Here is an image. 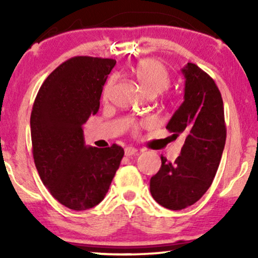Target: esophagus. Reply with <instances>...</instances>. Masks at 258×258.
I'll return each instance as SVG.
<instances>
[{"mask_svg":"<svg viewBox=\"0 0 258 258\" xmlns=\"http://www.w3.org/2000/svg\"><path fill=\"white\" fill-rule=\"evenodd\" d=\"M137 152H138V150L136 149L135 147H127L125 149V155L126 156H132V155H135V154Z\"/></svg>","mask_w":258,"mask_h":258,"instance_id":"34e87169","label":"esophagus"}]
</instances>
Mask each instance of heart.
Wrapping results in <instances>:
<instances>
[{"label":"heart","mask_w":258,"mask_h":258,"mask_svg":"<svg viewBox=\"0 0 258 258\" xmlns=\"http://www.w3.org/2000/svg\"><path fill=\"white\" fill-rule=\"evenodd\" d=\"M132 74L141 86L142 91L146 94L161 93L170 84L168 74L165 67L155 59H142L132 68ZM112 85V81L106 82L104 87V97L108 94Z\"/></svg>","instance_id":"b5f03b06"}]
</instances>
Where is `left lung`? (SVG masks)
Instances as JSON below:
<instances>
[{"instance_id":"1","label":"left lung","mask_w":258,"mask_h":258,"mask_svg":"<svg viewBox=\"0 0 258 258\" xmlns=\"http://www.w3.org/2000/svg\"><path fill=\"white\" fill-rule=\"evenodd\" d=\"M185 79L184 100L166 128L185 136L174 162L161 155V167L150 178L154 200L168 210L193 205L212 184L226 144L227 130L221 92L212 78L198 65L182 69Z\"/></svg>"}]
</instances>
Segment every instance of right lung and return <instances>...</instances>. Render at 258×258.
<instances>
[{"mask_svg":"<svg viewBox=\"0 0 258 258\" xmlns=\"http://www.w3.org/2000/svg\"><path fill=\"white\" fill-rule=\"evenodd\" d=\"M114 59L74 57L49 74L32 106V155L41 180L61 205L91 209L104 199L123 149L87 147L82 125L97 114Z\"/></svg>","mask_w":258,"mask_h":258,"instance_id":"right-lung-1","label":"right lung"}]
</instances>
